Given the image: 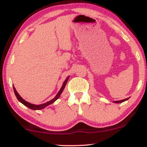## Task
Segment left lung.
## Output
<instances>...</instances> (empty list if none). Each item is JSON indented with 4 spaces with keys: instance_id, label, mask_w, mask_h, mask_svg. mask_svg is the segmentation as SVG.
I'll return each instance as SVG.
<instances>
[{
    "instance_id": "left-lung-1",
    "label": "left lung",
    "mask_w": 147,
    "mask_h": 147,
    "mask_svg": "<svg viewBox=\"0 0 147 147\" xmlns=\"http://www.w3.org/2000/svg\"><path fill=\"white\" fill-rule=\"evenodd\" d=\"M128 99H129V98H126V99H124V100H118V101H114L113 102H114V103H116V104H118V103H122V102H124V101H126V100H128Z\"/></svg>"
}]
</instances>
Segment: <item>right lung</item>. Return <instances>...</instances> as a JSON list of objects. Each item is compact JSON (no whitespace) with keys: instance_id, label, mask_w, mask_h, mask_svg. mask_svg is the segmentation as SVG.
<instances>
[{"instance_id":"right-lung-1","label":"right lung","mask_w":147,"mask_h":147,"mask_svg":"<svg viewBox=\"0 0 147 147\" xmlns=\"http://www.w3.org/2000/svg\"><path fill=\"white\" fill-rule=\"evenodd\" d=\"M69 76H67V78H66L65 80L64 81V82L63 83V85H62L61 89H60L59 92H58V93L57 94V95L55 96V98H53V99L51 100L49 102H45V103L42 104H39V105H36V104H31V103H30V102H28L27 101H25V100H24L23 98H22L21 97V96H20L19 94H18V92H17V90H16L15 88L14 87V86L13 85V90H14V92H15V94L16 97H17V100H19V101L21 102V103L24 104V105H25V106H27V107H28L31 110H41V109H43V108H45V107H47V106L50 105V104H53L54 102H55L56 100H57L58 98H59L60 95H61V94L62 93V92H63L64 88H65V85H66V84H67V82L68 81V80H69Z\"/></svg>"}]
</instances>
